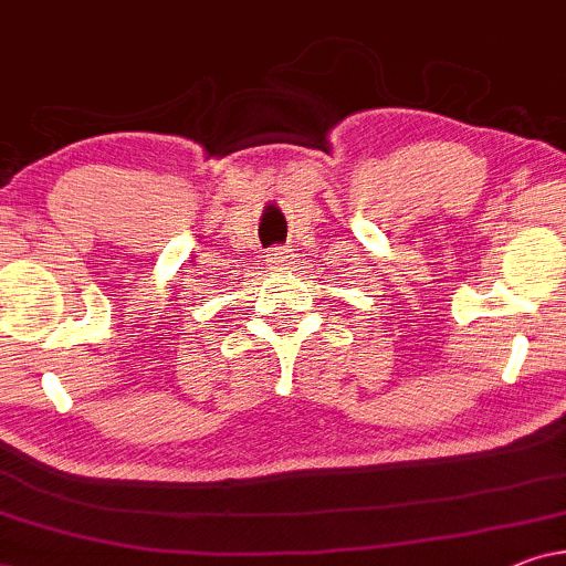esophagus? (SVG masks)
Instances as JSON below:
<instances>
[{"label":"esophagus","instance_id":"obj_1","mask_svg":"<svg viewBox=\"0 0 566 566\" xmlns=\"http://www.w3.org/2000/svg\"><path fill=\"white\" fill-rule=\"evenodd\" d=\"M291 258H293V254L289 250H283V247H273V250L268 252L270 268H281L283 270L291 262Z\"/></svg>","mask_w":566,"mask_h":566}]
</instances>
